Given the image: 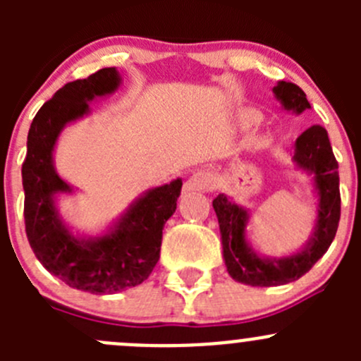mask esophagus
<instances>
[{"label": "esophagus", "mask_w": 361, "mask_h": 361, "mask_svg": "<svg viewBox=\"0 0 361 361\" xmlns=\"http://www.w3.org/2000/svg\"><path fill=\"white\" fill-rule=\"evenodd\" d=\"M211 185V176L206 171H195V173L190 174L187 181L183 185L185 194H194V192H206L209 190Z\"/></svg>", "instance_id": "34e87169"}]
</instances>
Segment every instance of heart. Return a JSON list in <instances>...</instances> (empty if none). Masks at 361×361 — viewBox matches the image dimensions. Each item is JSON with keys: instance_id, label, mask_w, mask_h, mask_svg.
<instances>
[{"instance_id": "heart-1", "label": "heart", "mask_w": 361, "mask_h": 361, "mask_svg": "<svg viewBox=\"0 0 361 361\" xmlns=\"http://www.w3.org/2000/svg\"><path fill=\"white\" fill-rule=\"evenodd\" d=\"M253 118H255V116L251 115V113H246V115H245V122H253Z\"/></svg>"}]
</instances>
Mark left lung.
<instances>
[{"mask_svg":"<svg viewBox=\"0 0 361 361\" xmlns=\"http://www.w3.org/2000/svg\"><path fill=\"white\" fill-rule=\"evenodd\" d=\"M283 110L300 115L309 110L304 90L290 82H278L272 89ZM293 162L312 178L316 204V220L311 238L288 257H264L248 243L246 227L250 209L232 202L220 194L213 201L220 225L224 260L232 279L250 286H278L297 281L326 253L332 245L341 218V192H338V164L330 147L325 127L312 126L300 134L293 147Z\"/></svg>","mask_w":361,"mask_h":361,"instance_id":"8db88e82","label":"left lung"}]
</instances>
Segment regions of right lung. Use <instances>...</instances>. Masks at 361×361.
<instances>
[{"mask_svg": "<svg viewBox=\"0 0 361 361\" xmlns=\"http://www.w3.org/2000/svg\"><path fill=\"white\" fill-rule=\"evenodd\" d=\"M120 83L116 68H103L57 90L32 118L23 164L25 234L36 258L68 286L96 295L123 292L152 274L183 185L176 178L147 190L103 234H73L63 220L57 197L75 188L54 166L57 140L68 123L90 115V101L116 92Z\"/></svg>", "mask_w": 361, "mask_h": 361, "instance_id": "obj_1", "label": "right lung"}]
</instances>
